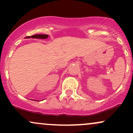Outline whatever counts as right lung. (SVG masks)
<instances>
[{"mask_svg": "<svg viewBox=\"0 0 133 133\" xmlns=\"http://www.w3.org/2000/svg\"><path fill=\"white\" fill-rule=\"evenodd\" d=\"M49 36L47 34H36V35H34V36H27V37H25V38H33V39H45L47 38H48Z\"/></svg>", "mask_w": 133, "mask_h": 133, "instance_id": "obj_1", "label": "right lung"}]
</instances>
